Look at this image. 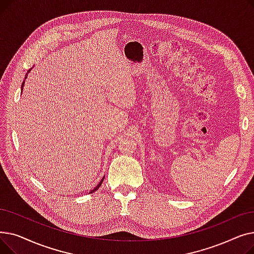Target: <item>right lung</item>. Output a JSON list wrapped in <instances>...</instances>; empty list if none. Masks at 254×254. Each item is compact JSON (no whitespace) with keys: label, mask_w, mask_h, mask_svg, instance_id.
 Masks as SVG:
<instances>
[{"label":"right lung","mask_w":254,"mask_h":254,"mask_svg":"<svg viewBox=\"0 0 254 254\" xmlns=\"http://www.w3.org/2000/svg\"><path fill=\"white\" fill-rule=\"evenodd\" d=\"M23 84H24V82H22V85H21V87L23 86ZM103 181H104V178H103V179L101 180V182H100V183H99V184H98V185L96 186V188H95V189H93V190H91L90 193H92V192H95V191H96L97 190H99V188H100V186H101V184H102V182H103Z\"/></svg>","instance_id":"obj_1"}]
</instances>
